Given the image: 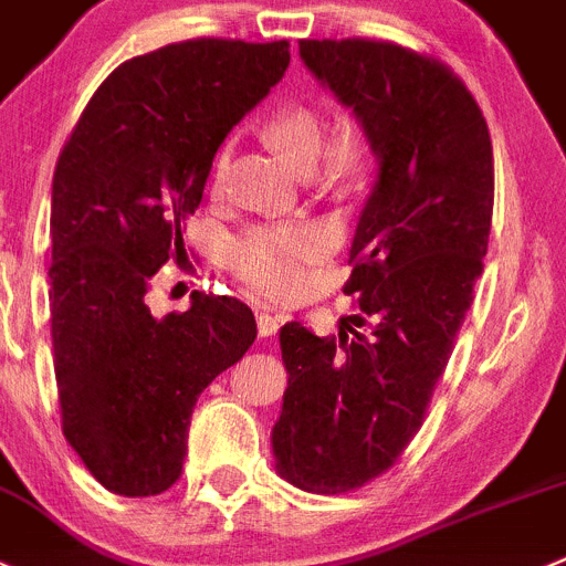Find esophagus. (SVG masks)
<instances>
[{
    "label": "esophagus",
    "mask_w": 566,
    "mask_h": 566,
    "mask_svg": "<svg viewBox=\"0 0 566 566\" xmlns=\"http://www.w3.org/2000/svg\"><path fill=\"white\" fill-rule=\"evenodd\" d=\"M286 319V316H272V314H258V336L269 338L277 333L280 322Z\"/></svg>",
    "instance_id": "1"
}]
</instances>
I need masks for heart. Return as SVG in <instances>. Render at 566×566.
I'll list each match as a JSON object with an SVG mask.
<instances>
[{"mask_svg":"<svg viewBox=\"0 0 566 566\" xmlns=\"http://www.w3.org/2000/svg\"><path fill=\"white\" fill-rule=\"evenodd\" d=\"M269 136L303 175H311L319 166L331 142L325 116L311 105L283 107L269 122ZM355 160L358 153L353 144H338L331 153V169L344 175L353 169ZM224 175H228V149H222L213 160V188L222 186ZM325 250V233L314 224H283V228L266 224V228L247 230L244 235L230 241L224 261L255 292L286 297L297 292L308 266H314Z\"/></svg>","mask_w":566,"mask_h":566,"instance_id":"1","label":"heart"}]
</instances>
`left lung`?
Listing matches in <instances>:
<instances>
[{"label":"left lung","instance_id":"1","mask_svg":"<svg viewBox=\"0 0 566 566\" xmlns=\"http://www.w3.org/2000/svg\"><path fill=\"white\" fill-rule=\"evenodd\" d=\"M300 57L378 160L344 286L373 336L280 327L289 386L274 470L305 492L342 494L400 459L448 367L492 230V138L467 85L430 57L360 38L300 41Z\"/></svg>","mask_w":566,"mask_h":566}]
</instances>
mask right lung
Here are the masks:
<instances>
[{
  "label": "right lung",
  "mask_w": 566,
  "mask_h": 566,
  "mask_svg": "<svg viewBox=\"0 0 566 566\" xmlns=\"http://www.w3.org/2000/svg\"><path fill=\"white\" fill-rule=\"evenodd\" d=\"M289 41L197 38L125 61L96 88L52 177L50 322L63 436L113 494L180 478L188 419L255 342L241 300L191 294L155 319L149 277L186 255L213 155L286 74Z\"/></svg>",
  "instance_id": "add662e5"
}]
</instances>
